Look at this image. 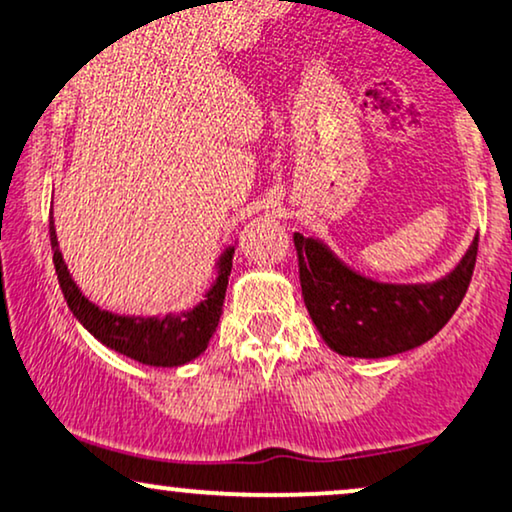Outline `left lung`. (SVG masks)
<instances>
[{"instance_id": "left-lung-1", "label": "left lung", "mask_w": 512, "mask_h": 512, "mask_svg": "<svg viewBox=\"0 0 512 512\" xmlns=\"http://www.w3.org/2000/svg\"><path fill=\"white\" fill-rule=\"evenodd\" d=\"M304 304L323 342L339 356L387 358L430 342L463 301L477 261V237L451 273L396 285L358 273L325 242L294 232Z\"/></svg>"}]
</instances>
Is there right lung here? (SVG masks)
<instances>
[{"label": "right lung", "mask_w": 512, "mask_h": 512, "mask_svg": "<svg viewBox=\"0 0 512 512\" xmlns=\"http://www.w3.org/2000/svg\"><path fill=\"white\" fill-rule=\"evenodd\" d=\"M49 242L54 251V268L68 308L75 320L106 349L123 353L132 361L154 368H180L199 358L211 342L223 313L225 289L230 280L235 244H227L216 261V277L206 289L204 299L192 308L166 315H118L92 304L75 285L56 239L54 218H49Z\"/></svg>", "instance_id": "1"}]
</instances>
